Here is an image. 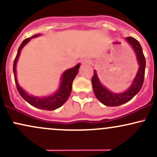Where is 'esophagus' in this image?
Here are the masks:
<instances>
[{"mask_svg":"<svg viewBox=\"0 0 157 157\" xmlns=\"http://www.w3.org/2000/svg\"><path fill=\"white\" fill-rule=\"evenodd\" d=\"M82 64L89 65V64H91V61H90L89 59L84 58V59H82Z\"/></svg>","mask_w":157,"mask_h":157,"instance_id":"esophagus-1","label":"esophagus"}]
</instances>
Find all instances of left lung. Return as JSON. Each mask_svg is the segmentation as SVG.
<instances>
[{
	"label": "left lung",
	"mask_w": 157,
	"mask_h": 157,
	"mask_svg": "<svg viewBox=\"0 0 157 157\" xmlns=\"http://www.w3.org/2000/svg\"><path fill=\"white\" fill-rule=\"evenodd\" d=\"M126 40L131 45L136 53L140 68L132 84L127 91L123 93H113L108 90L100 83L96 71H94V76L91 79L93 90L95 96L100 102L106 106H118L130 101L131 99L141 89L145 78V58L141 45L136 39L132 37H127Z\"/></svg>",
	"instance_id": "1"
}]
</instances>
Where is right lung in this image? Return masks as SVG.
I'll return each mask as SVG.
<instances>
[{
  "label": "right lung",
  "instance_id": "obj_1",
  "mask_svg": "<svg viewBox=\"0 0 157 157\" xmlns=\"http://www.w3.org/2000/svg\"><path fill=\"white\" fill-rule=\"evenodd\" d=\"M40 35H35L32 36V37L25 39L23 41L22 44H21L20 47L17 50V55H16L15 60L13 63V71H14V77H15V81L17 87V91H18L20 95L27 102L32 105L34 107L40 109L47 110V111H52L55 110L58 108L62 106L66 100H68L70 96V94L71 92V87H72V82L74 79L75 78L76 75L78 73L79 68H80V63H78L75 67L70 68V69L66 70L63 74L62 78H61L60 86L59 87L58 90L53 95L45 97H33L31 95L25 92L23 89L19 84L17 83V77H16V63H17V59H18L20 53H21V49L23 48V46L26 45L29 41L31 40L32 37H35L39 36Z\"/></svg>",
  "mask_w": 157,
  "mask_h": 157
}]
</instances>
